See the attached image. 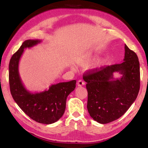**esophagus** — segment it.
<instances>
[{
    "instance_id": "obj_1",
    "label": "esophagus",
    "mask_w": 148,
    "mask_h": 148,
    "mask_svg": "<svg viewBox=\"0 0 148 148\" xmlns=\"http://www.w3.org/2000/svg\"><path fill=\"white\" fill-rule=\"evenodd\" d=\"M84 84H85V83H84V81L83 80H81V79H79L77 83V84L78 86H82L84 85Z\"/></svg>"
}]
</instances>
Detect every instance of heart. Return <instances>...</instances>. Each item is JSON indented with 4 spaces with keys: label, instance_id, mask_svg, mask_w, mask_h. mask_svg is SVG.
<instances>
[{
    "label": "heart",
    "instance_id": "1",
    "mask_svg": "<svg viewBox=\"0 0 148 148\" xmlns=\"http://www.w3.org/2000/svg\"><path fill=\"white\" fill-rule=\"evenodd\" d=\"M94 59H95V56L93 55L90 54V53H87V54L81 55L79 57H77L76 59V62L78 64L83 65L92 62Z\"/></svg>",
    "mask_w": 148,
    "mask_h": 148
}]
</instances>
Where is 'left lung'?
Segmentation results:
<instances>
[{"mask_svg":"<svg viewBox=\"0 0 148 148\" xmlns=\"http://www.w3.org/2000/svg\"><path fill=\"white\" fill-rule=\"evenodd\" d=\"M123 62L87 71L83 75L88 91L87 109L91 117L106 124L123 115L136 100L140 88L137 55L125 45ZM118 71L122 76L113 77Z\"/></svg>","mask_w":148,"mask_h":148,"instance_id":"obj_1","label":"left lung"}]
</instances>
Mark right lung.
<instances>
[{"label":"right lung","instance_id":"add662e5","mask_svg":"<svg viewBox=\"0 0 148 148\" xmlns=\"http://www.w3.org/2000/svg\"><path fill=\"white\" fill-rule=\"evenodd\" d=\"M41 42L27 40L12 56L9 65V80L12 98L20 109L33 120L42 124L57 121L64 114L67 96L76 88V80L52 84L48 90L32 93L22 83L18 65L24 49L30 48Z\"/></svg>","mask_w":148,"mask_h":148}]
</instances>
